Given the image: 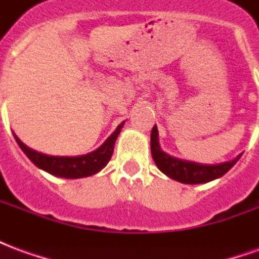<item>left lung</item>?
Segmentation results:
<instances>
[{
	"mask_svg": "<svg viewBox=\"0 0 259 259\" xmlns=\"http://www.w3.org/2000/svg\"><path fill=\"white\" fill-rule=\"evenodd\" d=\"M151 154L154 162L157 163L161 172L169 176L170 179L178 180L186 185H198V183H206L218 179L226 174L240 158L237 157L233 161L218 163V165H204V163L190 162V161L170 157L159 148L157 126H154L151 130Z\"/></svg>",
	"mask_w": 259,
	"mask_h": 259,
	"instance_id": "1",
	"label": "left lung"
}]
</instances>
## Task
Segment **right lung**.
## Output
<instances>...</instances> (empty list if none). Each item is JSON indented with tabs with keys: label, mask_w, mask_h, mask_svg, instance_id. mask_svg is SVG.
Instances as JSON below:
<instances>
[{
	"label": "right lung",
	"mask_w": 259,
	"mask_h": 259,
	"mask_svg": "<svg viewBox=\"0 0 259 259\" xmlns=\"http://www.w3.org/2000/svg\"><path fill=\"white\" fill-rule=\"evenodd\" d=\"M124 124V122L119 124L116 130L109 136L107 141L102 144L96 151L85 154V155H79V157H53V155H46L41 152H37L31 150L27 146H25L22 141L15 136V140L19 144L22 151L25 152L27 158L36 166H38L42 170L48 174L58 176V178H65V179H79V178H85L91 175L100 172L112 157L113 146L116 137L120 133V129Z\"/></svg>",
	"instance_id": "right-lung-1"
}]
</instances>
